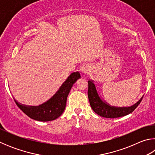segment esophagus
I'll list each match as a JSON object with an SVG mask.
<instances>
[{"mask_svg": "<svg viewBox=\"0 0 155 155\" xmlns=\"http://www.w3.org/2000/svg\"><path fill=\"white\" fill-rule=\"evenodd\" d=\"M89 70H90V67L87 65H83L80 68V71L82 73H83V74L87 73Z\"/></svg>", "mask_w": 155, "mask_h": 155, "instance_id": "1", "label": "esophagus"}]
</instances>
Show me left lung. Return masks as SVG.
I'll return each instance as SVG.
<instances>
[{
  "label": "left lung",
  "instance_id": "8db88e82",
  "mask_svg": "<svg viewBox=\"0 0 155 155\" xmlns=\"http://www.w3.org/2000/svg\"><path fill=\"white\" fill-rule=\"evenodd\" d=\"M88 98L93 111L100 116L107 118H116L130 114L137 108L143 96L135 104L130 107H115L110 105L100 96L94 81H88Z\"/></svg>",
  "mask_w": 155,
  "mask_h": 155
}]
</instances>
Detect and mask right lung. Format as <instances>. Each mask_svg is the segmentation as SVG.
<instances>
[{"label":"right lung","instance_id":"right-lung-1","mask_svg":"<svg viewBox=\"0 0 155 155\" xmlns=\"http://www.w3.org/2000/svg\"><path fill=\"white\" fill-rule=\"evenodd\" d=\"M80 78L78 72L71 73L57 92L45 103L38 106L25 105L14 99L18 107L31 119L41 122L52 121L58 118L64 111L70 91L73 84Z\"/></svg>","mask_w":155,"mask_h":155}]
</instances>
